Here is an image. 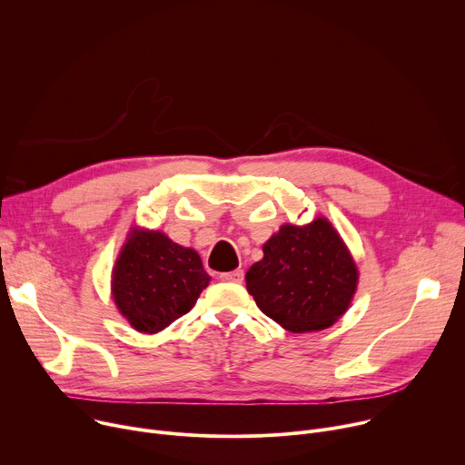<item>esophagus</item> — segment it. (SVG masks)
<instances>
[{"instance_id":"1","label":"esophagus","mask_w":465,"mask_h":465,"mask_svg":"<svg viewBox=\"0 0 465 465\" xmlns=\"http://www.w3.org/2000/svg\"><path fill=\"white\" fill-rule=\"evenodd\" d=\"M220 279L225 281V282H242L243 281V270H234V272H229V273H222Z\"/></svg>"}]
</instances>
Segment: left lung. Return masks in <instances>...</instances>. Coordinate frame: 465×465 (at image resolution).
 Segmentation results:
<instances>
[{
    "instance_id": "8db88e82",
    "label": "left lung",
    "mask_w": 465,
    "mask_h": 465,
    "mask_svg": "<svg viewBox=\"0 0 465 465\" xmlns=\"http://www.w3.org/2000/svg\"><path fill=\"white\" fill-rule=\"evenodd\" d=\"M247 275L256 306L292 332L331 327L349 308L358 284L352 256L327 218L282 225Z\"/></svg>"
}]
</instances>
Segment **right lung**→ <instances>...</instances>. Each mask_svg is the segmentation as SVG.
I'll use <instances>...</instances> for the list:
<instances>
[{
	"label": "right lung",
	"instance_id": "1",
	"mask_svg": "<svg viewBox=\"0 0 465 465\" xmlns=\"http://www.w3.org/2000/svg\"><path fill=\"white\" fill-rule=\"evenodd\" d=\"M199 254L164 232L133 229L113 270V299L133 329L154 334L192 311L209 286Z\"/></svg>",
	"mask_w": 465,
	"mask_h": 465
}]
</instances>
